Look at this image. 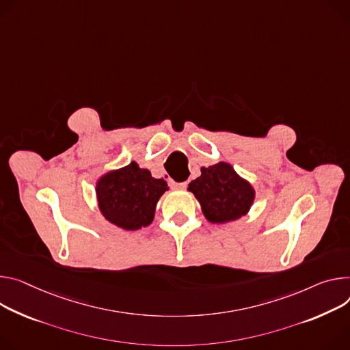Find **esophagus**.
Here are the masks:
<instances>
[{"label": "esophagus", "mask_w": 350, "mask_h": 350, "mask_svg": "<svg viewBox=\"0 0 350 350\" xmlns=\"http://www.w3.org/2000/svg\"><path fill=\"white\" fill-rule=\"evenodd\" d=\"M170 185L176 189H181V188H185L187 187V181H181V183H177V181H170Z\"/></svg>", "instance_id": "obj_1"}]
</instances>
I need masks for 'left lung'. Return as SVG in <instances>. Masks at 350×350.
<instances>
[{
  "label": "left lung",
  "instance_id": "8db88e82",
  "mask_svg": "<svg viewBox=\"0 0 350 350\" xmlns=\"http://www.w3.org/2000/svg\"><path fill=\"white\" fill-rule=\"evenodd\" d=\"M212 224H225L245 215L254 201L252 187L225 162L202 167L201 176L188 184Z\"/></svg>",
  "mask_w": 350,
  "mask_h": 350
}]
</instances>
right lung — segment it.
I'll list each match as a JSON object with an SVG mask.
<instances>
[{"mask_svg": "<svg viewBox=\"0 0 350 350\" xmlns=\"http://www.w3.org/2000/svg\"><path fill=\"white\" fill-rule=\"evenodd\" d=\"M167 189L163 178L131 162L103 176L96 185L99 208L113 225L124 230H138L152 224L159 198Z\"/></svg>", "mask_w": 350, "mask_h": 350, "instance_id": "add662e5", "label": "right lung"}]
</instances>
